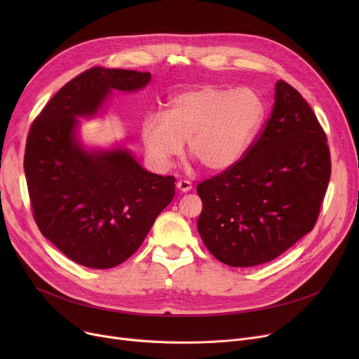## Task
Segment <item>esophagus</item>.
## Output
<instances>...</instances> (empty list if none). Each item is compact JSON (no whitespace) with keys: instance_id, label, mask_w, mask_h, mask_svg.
Wrapping results in <instances>:
<instances>
[{"instance_id":"1","label":"esophagus","mask_w":359,"mask_h":359,"mask_svg":"<svg viewBox=\"0 0 359 359\" xmlns=\"http://www.w3.org/2000/svg\"><path fill=\"white\" fill-rule=\"evenodd\" d=\"M176 187L177 189L180 191V192H189L191 189H192V183L189 182V180H179L177 182V184H176Z\"/></svg>"}]
</instances>
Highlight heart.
I'll use <instances>...</instances> for the list:
<instances>
[{
  "label": "heart",
  "instance_id": "obj_1",
  "mask_svg": "<svg viewBox=\"0 0 359 359\" xmlns=\"http://www.w3.org/2000/svg\"><path fill=\"white\" fill-rule=\"evenodd\" d=\"M262 118L263 103L255 91L201 86L172 97L167 115L149 113L141 137L158 168L172 165L187 141L194 158L205 168L221 172L244 156Z\"/></svg>",
  "mask_w": 359,
  "mask_h": 359
}]
</instances>
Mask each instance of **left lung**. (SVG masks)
<instances>
[{"label":"left lung","mask_w":359,"mask_h":359,"mask_svg":"<svg viewBox=\"0 0 359 359\" xmlns=\"http://www.w3.org/2000/svg\"><path fill=\"white\" fill-rule=\"evenodd\" d=\"M330 173L326 132L303 96L279 80L271 116L244 156L196 187L206 249L236 268L278 257L314 229Z\"/></svg>","instance_id":"8db88e82"}]
</instances>
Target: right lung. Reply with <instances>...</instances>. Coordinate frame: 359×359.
<instances>
[{
	"label": "right lung",
	"instance_id": "1",
	"mask_svg": "<svg viewBox=\"0 0 359 359\" xmlns=\"http://www.w3.org/2000/svg\"><path fill=\"white\" fill-rule=\"evenodd\" d=\"M149 72L93 67L68 81L27 134L25 173L43 237L83 266L109 269L134 255L175 198V177L144 170L125 149L87 153L77 116H91L111 88L134 91Z\"/></svg>",
	"mask_w": 359,
	"mask_h": 359
}]
</instances>
